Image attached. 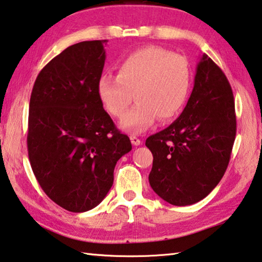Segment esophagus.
I'll return each instance as SVG.
<instances>
[{"label": "esophagus", "instance_id": "obj_1", "mask_svg": "<svg viewBox=\"0 0 262 262\" xmlns=\"http://www.w3.org/2000/svg\"><path fill=\"white\" fill-rule=\"evenodd\" d=\"M130 139H131V143L135 145V146H139V145H141V143H143V141H141L138 137L137 136H134V135H131L130 136Z\"/></svg>", "mask_w": 262, "mask_h": 262}]
</instances>
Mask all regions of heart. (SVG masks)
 Here are the masks:
<instances>
[{
	"mask_svg": "<svg viewBox=\"0 0 262 262\" xmlns=\"http://www.w3.org/2000/svg\"><path fill=\"white\" fill-rule=\"evenodd\" d=\"M191 85L188 60L158 46H147L126 55L117 75L103 74L97 94L105 110L121 118L135 100L138 103L122 119L130 132H143L159 118L167 122L181 113Z\"/></svg>",
	"mask_w": 262,
	"mask_h": 262,
	"instance_id": "1",
	"label": "heart"
}]
</instances>
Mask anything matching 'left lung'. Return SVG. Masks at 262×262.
<instances>
[{"label": "left lung", "mask_w": 262, "mask_h": 262, "mask_svg": "<svg viewBox=\"0 0 262 262\" xmlns=\"http://www.w3.org/2000/svg\"><path fill=\"white\" fill-rule=\"evenodd\" d=\"M237 121L233 93L223 71L207 54L177 121L148 137L153 154L152 189L173 205H190L212 191L228 168Z\"/></svg>", "instance_id": "left-lung-1"}]
</instances>
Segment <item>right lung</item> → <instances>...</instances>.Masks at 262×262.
I'll return each mask as SVG.
<instances>
[{"label": "right lung", "instance_id": "add662e5", "mask_svg": "<svg viewBox=\"0 0 262 262\" xmlns=\"http://www.w3.org/2000/svg\"><path fill=\"white\" fill-rule=\"evenodd\" d=\"M108 40L81 41L53 58L34 81L28 153L45 194L72 212L102 202L117 161L132 149L98 98Z\"/></svg>", "mask_w": 262, "mask_h": 262}]
</instances>
